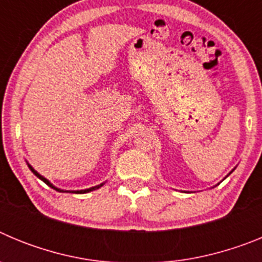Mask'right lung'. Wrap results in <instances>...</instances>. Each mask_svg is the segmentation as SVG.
<instances>
[{"label":"right lung","instance_id":"add662e5","mask_svg":"<svg viewBox=\"0 0 262 262\" xmlns=\"http://www.w3.org/2000/svg\"><path fill=\"white\" fill-rule=\"evenodd\" d=\"M29 168H30V169H31V172H32V173H34V174H35V176H36V177H39V178H40L41 181H43V182H46V184H47V185H48V186H50V187H52V189H55V190H57V191H62V190H60V189H57V187H55V186H53V185H52V184H51V182H50V181H48L47 178H45V177H43V176H40V174H39V173H38V172H36V170H34V168H32V166H31V165H29ZM102 185H103V184L98 185V186L90 187V189H85V190H76V191H71V193H80V194H82V193H89V191H93V190H96V189H99V187L102 186Z\"/></svg>","mask_w":262,"mask_h":262}]
</instances>
